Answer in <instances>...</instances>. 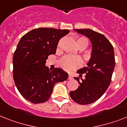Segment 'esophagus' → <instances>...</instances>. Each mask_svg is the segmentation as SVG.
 Masks as SVG:
<instances>
[{
    "mask_svg": "<svg viewBox=\"0 0 127 127\" xmlns=\"http://www.w3.org/2000/svg\"><path fill=\"white\" fill-rule=\"evenodd\" d=\"M68 78H69V80H71V79L73 78V76H72V75H71L69 74V76H68Z\"/></svg>",
    "mask_w": 127,
    "mask_h": 127,
    "instance_id": "34e87169",
    "label": "esophagus"
}]
</instances>
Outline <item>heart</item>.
Returning <instances> with one entry per match:
<instances>
[{"label": "heart", "mask_w": 127, "mask_h": 127, "mask_svg": "<svg viewBox=\"0 0 127 127\" xmlns=\"http://www.w3.org/2000/svg\"><path fill=\"white\" fill-rule=\"evenodd\" d=\"M76 43L78 47H83L86 48L88 44V41L84 37H78L76 39ZM81 64V60L79 58L76 56H71L67 55L60 60V65L67 71H71L78 67Z\"/></svg>", "instance_id": "1"}]
</instances>
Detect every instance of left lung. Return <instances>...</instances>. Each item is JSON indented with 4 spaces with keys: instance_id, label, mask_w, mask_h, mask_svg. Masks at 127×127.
Here are the masks:
<instances>
[{
    "instance_id": "left-lung-1",
    "label": "left lung",
    "mask_w": 127,
    "mask_h": 127,
    "mask_svg": "<svg viewBox=\"0 0 127 127\" xmlns=\"http://www.w3.org/2000/svg\"><path fill=\"white\" fill-rule=\"evenodd\" d=\"M78 33L90 39L92 45V55L87 67L77 71L79 76L85 73L81 81L75 79L80 86L69 93L71 99L76 103L85 105L93 103L100 98L110 84L115 67L114 47L104 35L91 29H75Z\"/></svg>"
}]
</instances>
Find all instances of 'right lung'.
Here are the masks:
<instances>
[{
  "instance_id": "1",
  "label": "right lung",
  "mask_w": 127,
  "mask_h": 127,
  "mask_svg": "<svg viewBox=\"0 0 127 127\" xmlns=\"http://www.w3.org/2000/svg\"><path fill=\"white\" fill-rule=\"evenodd\" d=\"M69 30L35 28L21 38L13 58V79L23 97L33 104L49 100L55 84L64 82L68 73L62 69L49 71L46 60L56 53L60 39Z\"/></svg>"
}]
</instances>
